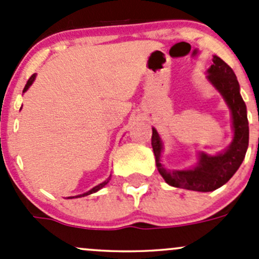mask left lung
Instances as JSON below:
<instances>
[{
  "label": "left lung",
  "instance_id": "left-lung-1",
  "mask_svg": "<svg viewBox=\"0 0 259 259\" xmlns=\"http://www.w3.org/2000/svg\"><path fill=\"white\" fill-rule=\"evenodd\" d=\"M213 64L208 68L207 79L221 93L232 115L233 140L225 151L219 155L201 152L197 165L190 170H166L160 162L162 141L156 129L152 127L151 146L155 154L157 170L168 185L192 191L209 192L223 186L243 161L248 148L249 129L247 108L239 94V84L235 72L220 57L213 56Z\"/></svg>",
  "mask_w": 259,
  "mask_h": 259
}]
</instances>
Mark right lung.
Masks as SVG:
<instances>
[{"label": "right lung", "instance_id": "add662e5", "mask_svg": "<svg viewBox=\"0 0 259 259\" xmlns=\"http://www.w3.org/2000/svg\"><path fill=\"white\" fill-rule=\"evenodd\" d=\"M34 79H36V73H34V74H32V75H31V78H29L28 81H27L26 87H24V89H23V93H24V92H27V89H28L29 87L32 85V83H33ZM110 176H111V175H110ZM110 176H109V178H108L107 180H105L104 182H102V184H99V185H98V186L93 187V189L89 190V191H88V192H85V194H83V195H78V196H74V197H75V198H77V197H84V196H88V195H91V194H94V192L99 191L100 189H103V187H104L105 185L108 184L109 180H110ZM74 197H68V198H74Z\"/></svg>", "mask_w": 259, "mask_h": 259}]
</instances>
